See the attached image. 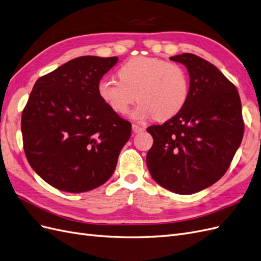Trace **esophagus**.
<instances>
[{
    "label": "esophagus",
    "instance_id": "obj_1",
    "mask_svg": "<svg viewBox=\"0 0 261 261\" xmlns=\"http://www.w3.org/2000/svg\"><path fill=\"white\" fill-rule=\"evenodd\" d=\"M132 128H133V132H134V133H140V132H144V129H145L144 127H141V126L136 125V124H133Z\"/></svg>",
    "mask_w": 261,
    "mask_h": 261
}]
</instances>
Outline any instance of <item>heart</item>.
Masks as SVG:
<instances>
[{
    "mask_svg": "<svg viewBox=\"0 0 261 261\" xmlns=\"http://www.w3.org/2000/svg\"><path fill=\"white\" fill-rule=\"evenodd\" d=\"M118 78L103 77L97 86L98 96L112 112L124 115L138 99L134 110L137 121L153 117L168 121L186 106L191 82L184 67L158 58L136 57L118 68Z\"/></svg>",
    "mask_w": 261,
    "mask_h": 261,
    "instance_id": "b5f03b06",
    "label": "heart"
}]
</instances>
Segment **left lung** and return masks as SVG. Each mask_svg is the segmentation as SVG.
<instances>
[{"label": "left lung", "mask_w": 261, "mask_h": 261, "mask_svg": "<svg viewBox=\"0 0 261 261\" xmlns=\"http://www.w3.org/2000/svg\"><path fill=\"white\" fill-rule=\"evenodd\" d=\"M187 67L186 106L162 125L149 126L153 145L147 153L152 178L169 191L189 195L222 177L244 135L240 94L210 62L192 53L170 58Z\"/></svg>", "instance_id": "obj_1"}]
</instances>
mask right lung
Here are the masks:
<instances>
[{
	"label": "right lung",
	"instance_id": "right-lung-1",
	"mask_svg": "<svg viewBox=\"0 0 261 261\" xmlns=\"http://www.w3.org/2000/svg\"><path fill=\"white\" fill-rule=\"evenodd\" d=\"M116 57H80L36 82L21 114L23 150L46 183L68 193L105 184L127 143L132 124L112 112L97 86Z\"/></svg>",
	"mask_w": 261,
	"mask_h": 261
}]
</instances>
